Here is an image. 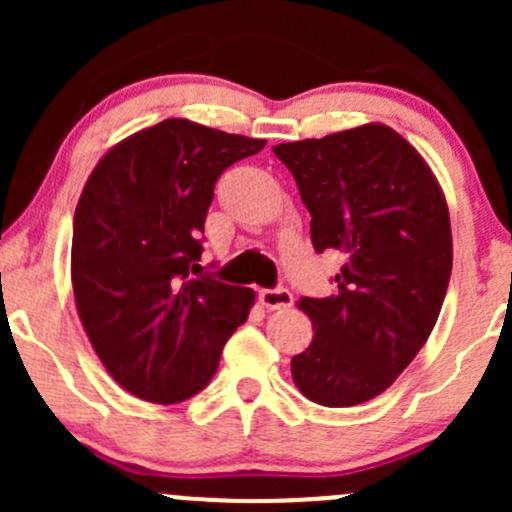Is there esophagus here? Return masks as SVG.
<instances>
[{"mask_svg":"<svg viewBox=\"0 0 512 512\" xmlns=\"http://www.w3.org/2000/svg\"><path fill=\"white\" fill-rule=\"evenodd\" d=\"M260 302L267 309H287L292 307V292L285 287L277 289H260Z\"/></svg>","mask_w":512,"mask_h":512,"instance_id":"esophagus-1","label":"esophagus"}]
</instances>
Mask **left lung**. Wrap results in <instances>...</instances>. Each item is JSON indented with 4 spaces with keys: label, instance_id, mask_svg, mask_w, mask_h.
Instances as JSON below:
<instances>
[{
    "label": "left lung",
    "instance_id": "1",
    "mask_svg": "<svg viewBox=\"0 0 512 512\" xmlns=\"http://www.w3.org/2000/svg\"><path fill=\"white\" fill-rule=\"evenodd\" d=\"M272 151L312 215L314 250L344 255L337 294L299 299L314 339L292 359V379L314 404H364L436 327L453 267L446 195L421 153L384 123Z\"/></svg>",
    "mask_w": 512,
    "mask_h": 512
}]
</instances>
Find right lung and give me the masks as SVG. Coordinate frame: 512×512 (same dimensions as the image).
<instances>
[{"label":"right lung","instance_id":"right-lung-1","mask_svg":"<svg viewBox=\"0 0 512 512\" xmlns=\"http://www.w3.org/2000/svg\"><path fill=\"white\" fill-rule=\"evenodd\" d=\"M265 148L188 118L123 138L91 170L74 213L71 285L91 347L128 394L178 404L210 384L255 292L210 277L200 232L215 180Z\"/></svg>","mask_w":512,"mask_h":512}]
</instances>
